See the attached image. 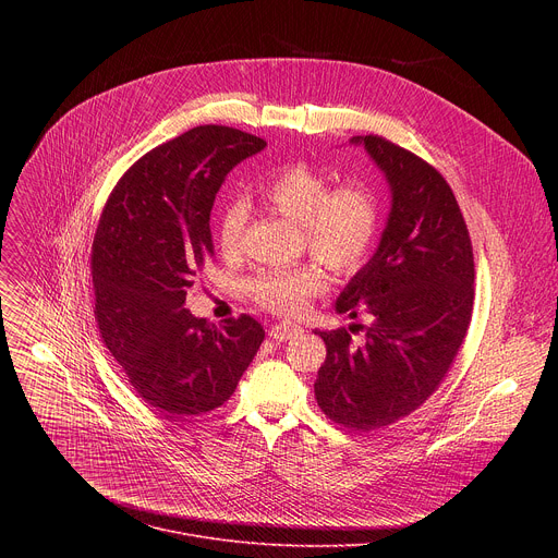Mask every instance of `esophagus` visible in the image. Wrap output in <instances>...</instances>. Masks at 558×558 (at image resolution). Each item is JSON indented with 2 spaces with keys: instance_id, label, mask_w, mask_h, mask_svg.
<instances>
[{
  "instance_id": "34e87169",
  "label": "esophagus",
  "mask_w": 558,
  "mask_h": 558,
  "mask_svg": "<svg viewBox=\"0 0 558 558\" xmlns=\"http://www.w3.org/2000/svg\"><path fill=\"white\" fill-rule=\"evenodd\" d=\"M298 333H300V327H295L291 323H280V325H274L269 329V338L276 340V342H284V340H289V338H293Z\"/></svg>"
}]
</instances>
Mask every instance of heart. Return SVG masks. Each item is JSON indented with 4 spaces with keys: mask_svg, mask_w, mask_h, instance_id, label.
<instances>
[{
    "mask_svg": "<svg viewBox=\"0 0 558 558\" xmlns=\"http://www.w3.org/2000/svg\"><path fill=\"white\" fill-rule=\"evenodd\" d=\"M260 198L302 225L304 247L313 258L338 276L355 274L371 256L379 233V203L371 187L347 183L331 190V181L304 163L276 170L263 185ZM247 222V205L231 201L218 216V245L225 256L241 247ZM325 274L315 265L263 271L252 282V295L269 311L295 315L304 311L308 298L323 293Z\"/></svg>",
    "mask_w": 558,
    "mask_h": 558,
    "instance_id": "obj_1",
    "label": "heart"
}]
</instances>
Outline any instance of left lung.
<instances>
[{"mask_svg":"<svg viewBox=\"0 0 558 558\" xmlns=\"http://www.w3.org/2000/svg\"><path fill=\"white\" fill-rule=\"evenodd\" d=\"M351 143L384 172L390 214L377 252L336 302L371 323L317 331L327 360L313 388L329 420L364 433L417 411L446 377L470 327L474 258L457 198L430 163L377 134ZM360 328L365 344L355 348Z\"/></svg>","mask_w":558,"mask_h":558,"instance_id":"1","label":"left lung"}]
</instances>
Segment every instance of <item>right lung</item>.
<instances>
[{
    "label": "right lung",
    "instance_id": "obj_1",
    "mask_svg": "<svg viewBox=\"0 0 558 558\" xmlns=\"http://www.w3.org/2000/svg\"><path fill=\"white\" fill-rule=\"evenodd\" d=\"M267 141L198 125L149 149L112 190L93 243L95 317L138 397L168 417L222 407L258 353L252 315L222 327L185 308L214 258L209 214L225 177Z\"/></svg>",
    "mask_w": 558,
    "mask_h": 558
}]
</instances>
